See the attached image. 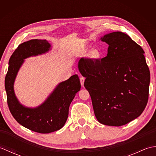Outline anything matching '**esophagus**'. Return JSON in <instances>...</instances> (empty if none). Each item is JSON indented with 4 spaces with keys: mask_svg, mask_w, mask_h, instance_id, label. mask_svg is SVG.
I'll return each instance as SVG.
<instances>
[{
    "mask_svg": "<svg viewBox=\"0 0 156 156\" xmlns=\"http://www.w3.org/2000/svg\"><path fill=\"white\" fill-rule=\"evenodd\" d=\"M80 84L82 87H84V78L83 77H80Z\"/></svg>",
    "mask_w": 156,
    "mask_h": 156,
    "instance_id": "34e87169",
    "label": "esophagus"
}]
</instances>
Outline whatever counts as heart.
Wrapping results in <instances>:
<instances>
[{
  "label": "heart",
  "instance_id": "obj_1",
  "mask_svg": "<svg viewBox=\"0 0 156 156\" xmlns=\"http://www.w3.org/2000/svg\"><path fill=\"white\" fill-rule=\"evenodd\" d=\"M90 57L92 58H98L99 56H100V54L99 52L97 50V49H92L90 51Z\"/></svg>",
  "mask_w": 156,
  "mask_h": 156
}]
</instances>
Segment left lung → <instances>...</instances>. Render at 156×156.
<instances>
[{
  "label": "left lung",
  "mask_w": 156,
  "mask_h": 156,
  "mask_svg": "<svg viewBox=\"0 0 156 156\" xmlns=\"http://www.w3.org/2000/svg\"><path fill=\"white\" fill-rule=\"evenodd\" d=\"M100 40L108 45L107 55L101 59L81 58L78 69L86 78L84 87L98 121L119 127L144 111L150 72L144 49L127 34L112 32Z\"/></svg>",
  "instance_id": "left-lung-1"
}]
</instances>
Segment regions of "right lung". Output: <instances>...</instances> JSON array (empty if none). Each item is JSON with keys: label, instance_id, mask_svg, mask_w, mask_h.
<instances>
[{"label": "right lung", "instance_id": "right-lung-1", "mask_svg": "<svg viewBox=\"0 0 156 156\" xmlns=\"http://www.w3.org/2000/svg\"><path fill=\"white\" fill-rule=\"evenodd\" d=\"M51 49L46 39H31L20 44L10 58L5 80L7 103L12 117L25 128L40 133H49L62 129L68 117L69 105L81 85L77 74L59 83L45 101L36 107H27L16 98L14 83L25 59L44 54Z\"/></svg>", "mask_w": 156, "mask_h": 156}]
</instances>
